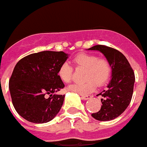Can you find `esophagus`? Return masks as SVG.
Instances as JSON below:
<instances>
[{
  "mask_svg": "<svg viewBox=\"0 0 147 147\" xmlns=\"http://www.w3.org/2000/svg\"><path fill=\"white\" fill-rule=\"evenodd\" d=\"M81 98L84 99V100H88V99H90V98H92V96H81Z\"/></svg>",
  "mask_w": 147,
  "mask_h": 147,
  "instance_id": "esophagus-1",
  "label": "esophagus"
}]
</instances>
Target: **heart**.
Returning <instances> with one entry per match:
<instances>
[{
    "instance_id": "1",
    "label": "heart",
    "mask_w": 147,
    "mask_h": 147,
    "mask_svg": "<svg viewBox=\"0 0 147 147\" xmlns=\"http://www.w3.org/2000/svg\"><path fill=\"white\" fill-rule=\"evenodd\" d=\"M74 63L77 69L85 70L83 83H76L68 86L70 92L80 95H86L95 90L96 84L102 86L106 83L111 74V66L109 61L103 58H98L94 55L80 54L74 59ZM73 68L67 62L60 66L57 74L64 83H69L71 80Z\"/></svg>"
}]
</instances>
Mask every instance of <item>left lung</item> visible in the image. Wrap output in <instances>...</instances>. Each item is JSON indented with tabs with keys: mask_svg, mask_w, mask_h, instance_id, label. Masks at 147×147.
Masks as SVG:
<instances>
[{
	"mask_svg": "<svg viewBox=\"0 0 147 147\" xmlns=\"http://www.w3.org/2000/svg\"><path fill=\"white\" fill-rule=\"evenodd\" d=\"M103 54L111 69V79L101 95L102 106L92 117L101 121L113 120L120 116L131 103L134 91L135 76L128 61L124 55L115 49L105 45H95L88 49Z\"/></svg>",
	"mask_w": 147,
	"mask_h": 147,
	"instance_id": "obj_1",
	"label": "left lung"
}]
</instances>
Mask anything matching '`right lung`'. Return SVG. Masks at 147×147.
<instances>
[{"mask_svg": "<svg viewBox=\"0 0 147 147\" xmlns=\"http://www.w3.org/2000/svg\"><path fill=\"white\" fill-rule=\"evenodd\" d=\"M68 55L64 51H45L27 55L17 62L9 90L14 109L22 118L43 124L57 115L65 96L56 94L64 87L57 72Z\"/></svg>", "mask_w": 147, "mask_h": 147, "instance_id": "1", "label": "right lung"}]
</instances>
